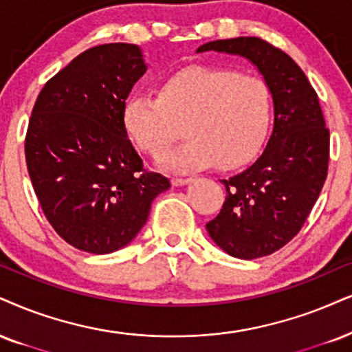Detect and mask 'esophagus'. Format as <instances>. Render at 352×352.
<instances>
[{"instance_id":"1","label":"esophagus","mask_w":352,"mask_h":352,"mask_svg":"<svg viewBox=\"0 0 352 352\" xmlns=\"http://www.w3.org/2000/svg\"><path fill=\"white\" fill-rule=\"evenodd\" d=\"M171 183H173V186H176V188H179V186H186V184L192 183V177H173Z\"/></svg>"}]
</instances>
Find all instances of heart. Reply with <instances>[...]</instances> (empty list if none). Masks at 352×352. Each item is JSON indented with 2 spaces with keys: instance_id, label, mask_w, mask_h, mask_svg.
I'll use <instances>...</instances> for the list:
<instances>
[{
  "instance_id": "1",
  "label": "heart",
  "mask_w": 352,
  "mask_h": 352,
  "mask_svg": "<svg viewBox=\"0 0 352 352\" xmlns=\"http://www.w3.org/2000/svg\"><path fill=\"white\" fill-rule=\"evenodd\" d=\"M272 107L271 88L263 78L197 65L164 78L160 96H130L124 104V125L138 148L156 155L185 124L188 140L156 158L168 171L212 164L235 169L263 148Z\"/></svg>"
}]
</instances>
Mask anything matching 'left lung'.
Listing matches in <instances>:
<instances>
[{"instance_id": "obj_1", "label": "left lung", "mask_w": 352, "mask_h": 352, "mask_svg": "<svg viewBox=\"0 0 352 352\" xmlns=\"http://www.w3.org/2000/svg\"><path fill=\"white\" fill-rule=\"evenodd\" d=\"M246 58L271 88L274 124L267 145L243 173L222 179L220 214L206 225L233 258L272 254L300 232L327 179L329 130L309 78L290 56L259 37L207 42L199 52Z\"/></svg>"}]
</instances>
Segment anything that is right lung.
<instances>
[{
    "mask_svg": "<svg viewBox=\"0 0 352 352\" xmlns=\"http://www.w3.org/2000/svg\"><path fill=\"white\" fill-rule=\"evenodd\" d=\"M148 70L135 43H104L73 58L38 94L25 163L55 232L93 254L124 248L146 223L168 177L143 169L129 140L124 104Z\"/></svg>",
    "mask_w": 352,
    "mask_h": 352,
    "instance_id": "obj_1",
    "label": "right lung"
}]
</instances>
